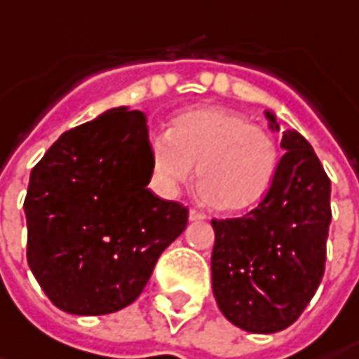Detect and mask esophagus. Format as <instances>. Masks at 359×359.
<instances>
[{
  "label": "esophagus",
  "instance_id": "obj_1",
  "mask_svg": "<svg viewBox=\"0 0 359 359\" xmlns=\"http://www.w3.org/2000/svg\"><path fill=\"white\" fill-rule=\"evenodd\" d=\"M189 219H191V221H205V219H207V212H203V210L198 209H191Z\"/></svg>",
  "mask_w": 359,
  "mask_h": 359
}]
</instances>
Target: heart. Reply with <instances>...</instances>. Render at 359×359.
<instances>
[{"label":"heart","instance_id":"obj_1","mask_svg":"<svg viewBox=\"0 0 359 359\" xmlns=\"http://www.w3.org/2000/svg\"><path fill=\"white\" fill-rule=\"evenodd\" d=\"M150 177L164 195L196 180L219 210L243 212L259 205L279 170V147L271 134L237 112L217 106L182 110L168 133L150 136Z\"/></svg>","mask_w":359,"mask_h":359}]
</instances>
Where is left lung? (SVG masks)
I'll use <instances>...</instances> for the list:
<instances>
[{
    "label": "left lung",
    "instance_id": "8db88e82",
    "mask_svg": "<svg viewBox=\"0 0 359 359\" xmlns=\"http://www.w3.org/2000/svg\"><path fill=\"white\" fill-rule=\"evenodd\" d=\"M281 147L279 170L257 207L237 219H212L215 299L226 320L251 334L289 327L325 271L332 182L302 134L287 130Z\"/></svg>",
    "mask_w": 359,
    "mask_h": 359
}]
</instances>
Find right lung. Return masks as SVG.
<instances>
[{
  "label": "right lung",
  "instance_id": "obj_1",
  "mask_svg": "<svg viewBox=\"0 0 359 359\" xmlns=\"http://www.w3.org/2000/svg\"><path fill=\"white\" fill-rule=\"evenodd\" d=\"M147 116L114 108L64 133L29 175L27 263L50 302L104 316L142 293L189 209L156 196Z\"/></svg>",
  "mask_w": 359,
  "mask_h": 359
}]
</instances>
